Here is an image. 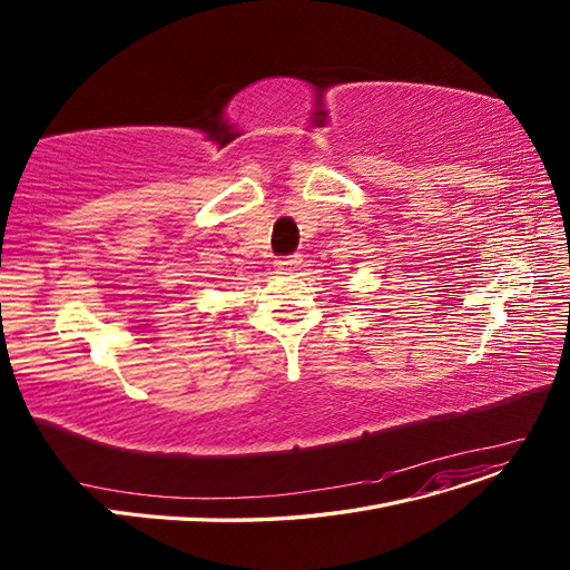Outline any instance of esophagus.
<instances>
[{
	"label": "esophagus",
	"instance_id": "1",
	"mask_svg": "<svg viewBox=\"0 0 570 570\" xmlns=\"http://www.w3.org/2000/svg\"><path fill=\"white\" fill-rule=\"evenodd\" d=\"M297 263H301V261H297V256L279 258V261H275V273H277V275H293Z\"/></svg>",
	"mask_w": 570,
	"mask_h": 570
}]
</instances>
